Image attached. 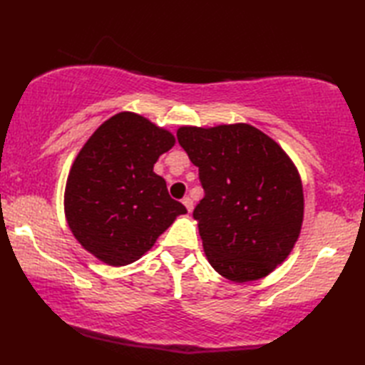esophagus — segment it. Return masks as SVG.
I'll list each match as a JSON object with an SVG mask.
<instances>
[{"label": "esophagus", "mask_w": 365, "mask_h": 365, "mask_svg": "<svg viewBox=\"0 0 365 365\" xmlns=\"http://www.w3.org/2000/svg\"><path fill=\"white\" fill-rule=\"evenodd\" d=\"M182 205L185 206V210H187L189 212L192 211V207H193V202H192V198H190V197H184V198H182Z\"/></svg>", "instance_id": "34e87169"}]
</instances>
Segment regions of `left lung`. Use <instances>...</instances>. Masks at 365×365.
Returning <instances> with one entry per match:
<instances>
[{
  "label": "left lung",
  "mask_w": 365,
  "mask_h": 365,
  "mask_svg": "<svg viewBox=\"0 0 365 365\" xmlns=\"http://www.w3.org/2000/svg\"><path fill=\"white\" fill-rule=\"evenodd\" d=\"M176 137L205 189L193 219L207 262L236 284L266 277L301 233L304 192L293 160L247 123L181 125Z\"/></svg>",
  "instance_id": "obj_1"
}]
</instances>
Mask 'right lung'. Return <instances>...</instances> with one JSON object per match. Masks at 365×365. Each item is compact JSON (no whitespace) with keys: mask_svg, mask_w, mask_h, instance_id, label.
I'll use <instances>...</instances> for the list:
<instances>
[{"mask_svg":"<svg viewBox=\"0 0 365 365\" xmlns=\"http://www.w3.org/2000/svg\"><path fill=\"white\" fill-rule=\"evenodd\" d=\"M175 143L170 130L121 111L102 123L77 154L64 190L66 220L81 247L102 263L137 262L187 212L153 170Z\"/></svg>","mask_w":365,"mask_h":365,"instance_id":"1","label":"right lung"}]
</instances>
